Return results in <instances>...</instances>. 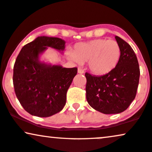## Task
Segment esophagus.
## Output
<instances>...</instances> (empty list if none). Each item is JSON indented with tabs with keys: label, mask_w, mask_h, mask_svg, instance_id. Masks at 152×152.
<instances>
[{
	"label": "esophagus",
	"mask_w": 152,
	"mask_h": 152,
	"mask_svg": "<svg viewBox=\"0 0 152 152\" xmlns=\"http://www.w3.org/2000/svg\"><path fill=\"white\" fill-rule=\"evenodd\" d=\"M84 72H84V70L82 69L81 68H78V74H83Z\"/></svg>",
	"instance_id": "34e87169"
}]
</instances>
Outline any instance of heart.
I'll use <instances>...</instances> for the list:
<instances>
[{
	"label": "heart",
	"instance_id": "1",
	"mask_svg": "<svg viewBox=\"0 0 152 152\" xmlns=\"http://www.w3.org/2000/svg\"><path fill=\"white\" fill-rule=\"evenodd\" d=\"M121 47L114 40L97 38L79 43L74 47L69 57L74 62L88 61V67L93 74L102 76L111 72L118 64L121 57Z\"/></svg>",
	"mask_w": 152,
	"mask_h": 152
}]
</instances>
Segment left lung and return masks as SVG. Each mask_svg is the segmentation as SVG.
Returning a JSON list of instances; mask_svg holds the SVG:
<instances>
[{
	"label": "left lung",
	"instance_id": "8db88e82",
	"mask_svg": "<svg viewBox=\"0 0 152 152\" xmlns=\"http://www.w3.org/2000/svg\"><path fill=\"white\" fill-rule=\"evenodd\" d=\"M121 57L109 74L95 76L86 72V99L90 106L105 114L123 112L135 99L140 79L137 56L130 45L116 36Z\"/></svg>",
	"mask_w": 152,
	"mask_h": 152
}]
</instances>
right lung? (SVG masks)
<instances>
[{"mask_svg": "<svg viewBox=\"0 0 152 152\" xmlns=\"http://www.w3.org/2000/svg\"><path fill=\"white\" fill-rule=\"evenodd\" d=\"M64 45L61 38L40 36L25 45L15 60V95L25 111L33 116H53L65 106L66 92L78 69L51 66L38 60V55L47 47L63 50Z\"/></svg>", "mask_w": 152, "mask_h": 152, "instance_id": "1", "label": "right lung"}]
</instances>
